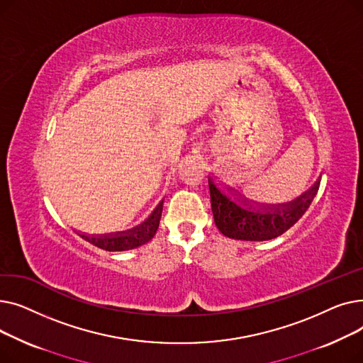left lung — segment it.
I'll use <instances>...</instances> for the list:
<instances>
[{
	"label": "left lung",
	"mask_w": 363,
	"mask_h": 363,
	"mask_svg": "<svg viewBox=\"0 0 363 363\" xmlns=\"http://www.w3.org/2000/svg\"><path fill=\"white\" fill-rule=\"evenodd\" d=\"M208 178L211 204L218 230L228 238L268 241L279 237L304 215L318 194L320 177L303 194L287 203L264 204L245 199L237 189Z\"/></svg>",
	"instance_id": "left-lung-1"
}]
</instances>
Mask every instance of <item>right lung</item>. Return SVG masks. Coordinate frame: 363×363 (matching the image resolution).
Wrapping results in <instances>:
<instances>
[{"label": "right lung", "mask_w": 363, "mask_h": 363, "mask_svg": "<svg viewBox=\"0 0 363 363\" xmlns=\"http://www.w3.org/2000/svg\"><path fill=\"white\" fill-rule=\"evenodd\" d=\"M162 211H163V200L156 206L155 211L151 212V215L143 223L133 226L126 231L101 234V235L85 234L81 231H74V233L79 237H82L84 240H86L88 242L97 245L99 249H103L107 252L132 250V249H137L140 245H144L155 237L160 223Z\"/></svg>", "instance_id": "obj_1"}]
</instances>
